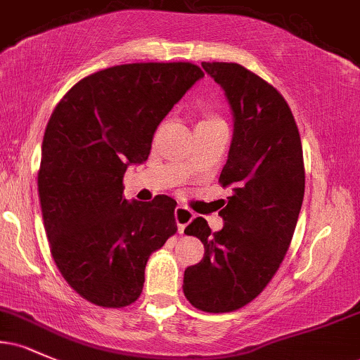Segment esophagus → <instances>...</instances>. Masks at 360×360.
I'll return each instance as SVG.
<instances>
[{"label": "esophagus", "instance_id": "obj_1", "mask_svg": "<svg viewBox=\"0 0 360 360\" xmlns=\"http://www.w3.org/2000/svg\"><path fill=\"white\" fill-rule=\"evenodd\" d=\"M174 217H176L177 229H179V233H183L184 229H186V225L193 221L194 213L191 212V210L186 208V206H177L176 212H174Z\"/></svg>", "mask_w": 360, "mask_h": 360}]
</instances>
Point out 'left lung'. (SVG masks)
<instances>
[{"mask_svg":"<svg viewBox=\"0 0 360 360\" xmlns=\"http://www.w3.org/2000/svg\"><path fill=\"white\" fill-rule=\"evenodd\" d=\"M225 91L233 139L220 174L233 194L212 233L198 217L184 233L205 257L184 271L183 291L194 308L229 313L257 298L286 255L304 196L303 147L286 100L269 82L235 62H201Z\"/></svg>","mask_w":360,"mask_h":360,"instance_id":"obj_1","label":"left lung"}]
</instances>
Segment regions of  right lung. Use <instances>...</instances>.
<instances>
[{
	"mask_svg": "<svg viewBox=\"0 0 360 360\" xmlns=\"http://www.w3.org/2000/svg\"><path fill=\"white\" fill-rule=\"evenodd\" d=\"M203 76L191 62L115 65L52 111L39 169L44 226L62 278L98 307L137 301L148 257L177 232L176 201L128 203L123 174L146 162L159 123Z\"/></svg>",
	"mask_w": 360,
	"mask_h": 360,
	"instance_id": "right-lung-1",
	"label": "right lung"
}]
</instances>
